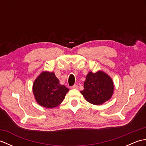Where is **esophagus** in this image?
<instances>
[{
	"instance_id": "1",
	"label": "esophagus",
	"mask_w": 146,
	"mask_h": 146,
	"mask_svg": "<svg viewBox=\"0 0 146 146\" xmlns=\"http://www.w3.org/2000/svg\"><path fill=\"white\" fill-rule=\"evenodd\" d=\"M71 88H72V89H78V86L77 85H74L73 86H71Z\"/></svg>"
}]
</instances>
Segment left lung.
<instances>
[{"instance_id":"left-lung-1","label":"left lung","mask_w":146,"mask_h":146,"mask_svg":"<svg viewBox=\"0 0 146 146\" xmlns=\"http://www.w3.org/2000/svg\"><path fill=\"white\" fill-rule=\"evenodd\" d=\"M113 89V82L107 73L102 71L95 73L90 71L84 82V90L80 93L89 103L99 105L109 100Z\"/></svg>"}]
</instances>
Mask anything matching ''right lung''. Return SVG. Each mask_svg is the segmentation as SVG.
<instances>
[{"label": "right lung", "instance_id": "obj_1", "mask_svg": "<svg viewBox=\"0 0 146 146\" xmlns=\"http://www.w3.org/2000/svg\"><path fill=\"white\" fill-rule=\"evenodd\" d=\"M33 91L36 102L43 107L52 108L63 101L69 89L61 85L54 72L43 71L35 80Z\"/></svg>", "mask_w": 146, "mask_h": 146}]
</instances>
